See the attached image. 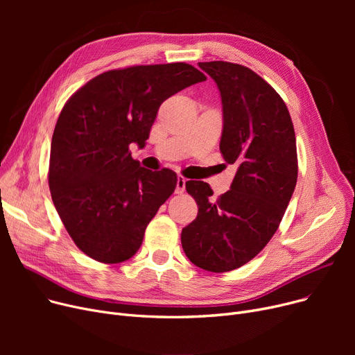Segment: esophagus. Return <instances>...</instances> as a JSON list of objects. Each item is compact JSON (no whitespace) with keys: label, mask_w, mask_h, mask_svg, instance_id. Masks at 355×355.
<instances>
[{"label":"esophagus","mask_w":355,"mask_h":355,"mask_svg":"<svg viewBox=\"0 0 355 355\" xmlns=\"http://www.w3.org/2000/svg\"><path fill=\"white\" fill-rule=\"evenodd\" d=\"M185 180L182 175H178L177 177V187H175V193L177 194H182L185 191Z\"/></svg>","instance_id":"1"}]
</instances>
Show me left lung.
I'll return each instance as SVG.
<instances>
[{"label": "left lung", "mask_w": 355, "mask_h": 355, "mask_svg": "<svg viewBox=\"0 0 355 355\" xmlns=\"http://www.w3.org/2000/svg\"><path fill=\"white\" fill-rule=\"evenodd\" d=\"M198 66L220 90V151L236 175L217 200L207 182H185L198 214L181 245L196 266L220 273L246 265L277 230L296 185V139L285 102L259 74L229 62Z\"/></svg>", "instance_id": "obj_1"}]
</instances>
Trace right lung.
Instances as JSON below:
<instances>
[{
    "label": "right lung",
    "mask_w": 355,
    "mask_h": 355,
    "mask_svg": "<svg viewBox=\"0 0 355 355\" xmlns=\"http://www.w3.org/2000/svg\"><path fill=\"white\" fill-rule=\"evenodd\" d=\"M207 78L187 63L132 66L89 80L55 123L49 166L51 200L76 246L102 263H121L142 245L148 223L170 197L177 174L139 165L161 103Z\"/></svg>",
    "instance_id": "add662e5"
}]
</instances>
